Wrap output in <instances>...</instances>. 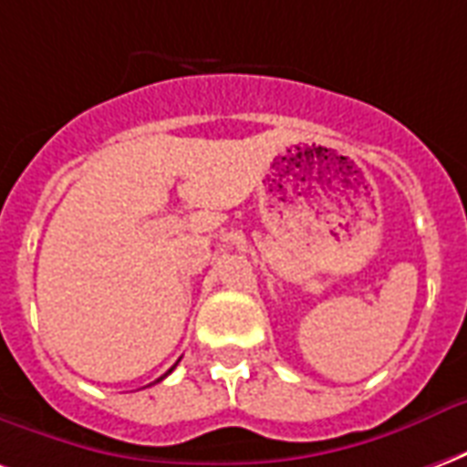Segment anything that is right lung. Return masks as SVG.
<instances>
[{"label": "right lung", "instance_id": "right-lung-1", "mask_svg": "<svg viewBox=\"0 0 467 467\" xmlns=\"http://www.w3.org/2000/svg\"><path fill=\"white\" fill-rule=\"evenodd\" d=\"M172 368H175V366H172ZM172 368H171V371H172ZM171 371H168V374H171ZM168 374H165V376H168ZM165 376H161V379H165ZM161 379H158V381H161Z\"/></svg>", "mask_w": 467, "mask_h": 467}]
</instances>
